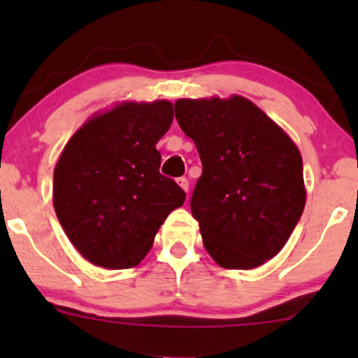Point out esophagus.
<instances>
[{"label":"esophagus","mask_w":358,"mask_h":358,"mask_svg":"<svg viewBox=\"0 0 358 358\" xmlns=\"http://www.w3.org/2000/svg\"><path fill=\"white\" fill-rule=\"evenodd\" d=\"M176 182H178V185L182 187V189L185 190V192H189V180H187L185 176H182V178H178V180H176Z\"/></svg>","instance_id":"obj_1"}]
</instances>
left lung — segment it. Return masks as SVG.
<instances>
[{"label": "left lung", "mask_w": 358, "mask_h": 358, "mask_svg": "<svg viewBox=\"0 0 358 358\" xmlns=\"http://www.w3.org/2000/svg\"><path fill=\"white\" fill-rule=\"evenodd\" d=\"M175 115L202 162L190 197L202 244L223 268L263 265L284 248L305 208L298 147L243 96L182 99Z\"/></svg>", "instance_id": "1"}]
</instances>
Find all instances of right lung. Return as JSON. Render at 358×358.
<instances>
[{"label":"right lung","mask_w":358,"mask_h":358,"mask_svg":"<svg viewBox=\"0 0 358 358\" xmlns=\"http://www.w3.org/2000/svg\"><path fill=\"white\" fill-rule=\"evenodd\" d=\"M173 103L126 102L90 119L69 140L53 173V206L64 232L93 265L131 268L187 194L159 173L156 143Z\"/></svg>","instance_id":"add662e5"}]
</instances>
